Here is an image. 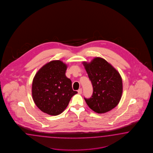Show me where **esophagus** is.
<instances>
[{
  "instance_id": "esophagus-1",
  "label": "esophagus",
  "mask_w": 153,
  "mask_h": 153,
  "mask_svg": "<svg viewBox=\"0 0 153 153\" xmlns=\"http://www.w3.org/2000/svg\"><path fill=\"white\" fill-rule=\"evenodd\" d=\"M82 88H79V90H78V93L79 94H81L82 93Z\"/></svg>"
}]
</instances>
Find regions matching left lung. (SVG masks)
<instances>
[{
  "mask_svg": "<svg viewBox=\"0 0 153 153\" xmlns=\"http://www.w3.org/2000/svg\"><path fill=\"white\" fill-rule=\"evenodd\" d=\"M93 88V95L85 98L89 108L97 113L111 111L118 104L123 92L122 79L117 70L104 59L96 57L82 62Z\"/></svg>",
  "mask_w": 153,
  "mask_h": 153,
  "instance_id": "1",
  "label": "left lung"
}]
</instances>
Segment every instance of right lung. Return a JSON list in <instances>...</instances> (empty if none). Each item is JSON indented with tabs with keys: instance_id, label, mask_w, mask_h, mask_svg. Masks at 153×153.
<instances>
[{
	"instance_id": "obj_1",
	"label": "right lung",
	"mask_w": 153,
	"mask_h": 153,
	"mask_svg": "<svg viewBox=\"0 0 153 153\" xmlns=\"http://www.w3.org/2000/svg\"><path fill=\"white\" fill-rule=\"evenodd\" d=\"M67 65L59 60L43 65L33 79L32 96L37 108L51 116L60 114L77 92L65 76Z\"/></svg>"
}]
</instances>
